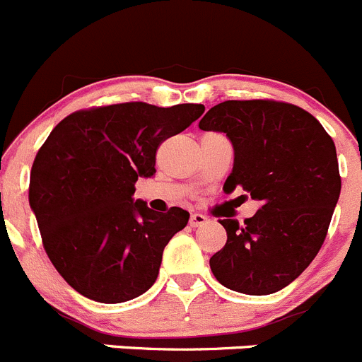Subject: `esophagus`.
Listing matches in <instances>:
<instances>
[{
  "instance_id": "34e87169",
  "label": "esophagus",
  "mask_w": 362,
  "mask_h": 362,
  "mask_svg": "<svg viewBox=\"0 0 362 362\" xmlns=\"http://www.w3.org/2000/svg\"><path fill=\"white\" fill-rule=\"evenodd\" d=\"M206 223H207V218L204 216V214L193 213L192 216H189V225H192V227H202V225Z\"/></svg>"
}]
</instances>
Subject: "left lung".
Instances as JSON below:
<instances>
[{
	"mask_svg": "<svg viewBox=\"0 0 362 362\" xmlns=\"http://www.w3.org/2000/svg\"><path fill=\"white\" fill-rule=\"evenodd\" d=\"M200 130L223 132L234 148L225 193L241 186L260 209L245 225L220 220L227 243L209 259L223 287L267 296L296 280L324 245L341 189L332 139L310 112L274 100H227Z\"/></svg>",
	"mask_w": 362,
	"mask_h": 362,
	"instance_id": "obj_1",
	"label": "left lung"
}]
</instances>
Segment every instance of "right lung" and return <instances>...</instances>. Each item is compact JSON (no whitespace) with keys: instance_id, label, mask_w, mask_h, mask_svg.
Segmentation results:
<instances>
[{"instance_id":"obj_1","label":"right lung","mask_w":362,"mask_h":362,"mask_svg":"<svg viewBox=\"0 0 362 362\" xmlns=\"http://www.w3.org/2000/svg\"><path fill=\"white\" fill-rule=\"evenodd\" d=\"M204 112L200 103L144 102L77 110L56 124L30 174V206L52 266L93 301L124 303L156 281L163 248L189 213L135 200L156 173V149Z\"/></svg>"}]
</instances>
